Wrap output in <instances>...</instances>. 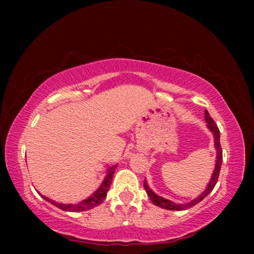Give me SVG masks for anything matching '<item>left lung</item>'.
Here are the masks:
<instances>
[{
  "label": "left lung",
  "instance_id": "obj_1",
  "mask_svg": "<svg viewBox=\"0 0 254 254\" xmlns=\"http://www.w3.org/2000/svg\"><path fill=\"white\" fill-rule=\"evenodd\" d=\"M205 120H206V122H207V127L209 128V131L212 132L214 135L215 149H216V163H215V169H214V173L212 175V178H210V180H209V184L207 185V187H206L205 190L201 192V194L197 197V198L192 199L191 201H189V203H187V204H176V203H174V201H170L169 199H166L161 196H158L157 194H154V192L152 191V189L148 186L147 180H144L143 185H144L145 191H147L149 198L151 199L152 203L156 206H159V207L166 208L169 210L188 209V208L192 207V206H195L196 204H198L200 200H203L205 197L207 196L209 192L214 189L215 185H216V183H217L218 176H220V170H221V166H222V161H223V153H222V148L220 144V130H218L216 123L214 122V120L210 118L209 113L206 110H205Z\"/></svg>",
  "mask_w": 254,
  "mask_h": 254
}]
</instances>
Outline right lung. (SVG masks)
I'll list each match as a JSON object with an SVG mask.
<instances>
[{
  "mask_svg": "<svg viewBox=\"0 0 254 254\" xmlns=\"http://www.w3.org/2000/svg\"><path fill=\"white\" fill-rule=\"evenodd\" d=\"M117 167L118 165L112 166L110 168H107V174L105 176L104 180H103L100 188H98L92 196H89L88 198L84 199L78 204H62V203H58V201L51 200L48 198V197H45L44 195H41V197L48 201V203H51L53 205H55L56 207H58L63 210H66V212H83V210L91 209L93 207H95V206L102 204L103 200L106 198V194L110 189L112 179H113V175L115 173Z\"/></svg>",
  "mask_w": 254,
  "mask_h": 254,
  "instance_id": "add662e5",
  "label": "right lung"
}]
</instances>
